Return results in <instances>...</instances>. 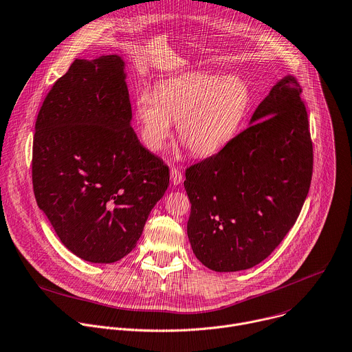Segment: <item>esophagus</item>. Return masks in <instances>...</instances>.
<instances>
[{
	"mask_svg": "<svg viewBox=\"0 0 352 352\" xmlns=\"http://www.w3.org/2000/svg\"><path fill=\"white\" fill-rule=\"evenodd\" d=\"M170 175H171V182H173L174 185H179V184L184 182V175H182V173H181L178 168H175V167L171 168Z\"/></svg>",
	"mask_w": 352,
	"mask_h": 352,
	"instance_id": "esophagus-1",
	"label": "esophagus"
}]
</instances>
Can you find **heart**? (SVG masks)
<instances>
[{
	"instance_id": "obj_1",
	"label": "heart",
	"mask_w": 352,
	"mask_h": 352,
	"mask_svg": "<svg viewBox=\"0 0 352 352\" xmlns=\"http://www.w3.org/2000/svg\"><path fill=\"white\" fill-rule=\"evenodd\" d=\"M252 106L249 84L235 76L188 73L157 82L155 95L135 98V122L144 145L160 151L177 124V137L195 156L219 152L236 137Z\"/></svg>"
}]
</instances>
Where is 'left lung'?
Returning <instances> with one entry per match:
<instances>
[{"label":"left lung","instance_id":"left-lung-1","mask_svg":"<svg viewBox=\"0 0 352 352\" xmlns=\"http://www.w3.org/2000/svg\"><path fill=\"white\" fill-rule=\"evenodd\" d=\"M301 87L287 76L250 124L218 153L186 168L188 238L217 272L264 261L296 223L309 190L314 151Z\"/></svg>","mask_w":352,"mask_h":352}]
</instances>
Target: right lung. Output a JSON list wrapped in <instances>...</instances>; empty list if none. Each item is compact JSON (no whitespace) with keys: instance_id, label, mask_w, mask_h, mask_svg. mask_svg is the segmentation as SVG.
I'll list each match as a JSON object with an SVG mask.
<instances>
[{"instance_id":"1","label":"right lung","mask_w":352,"mask_h":352,"mask_svg":"<svg viewBox=\"0 0 352 352\" xmlns=\"http://www.w3.org/2000/svg\"><path fill=\"white\" fill-rule=\"evenodd\" d=\"M119 55L76 59L36 122L32 177L38 207L77 257L110 264L131 253L170 171L131 127Z\"/></svg>"}]
</instances>
